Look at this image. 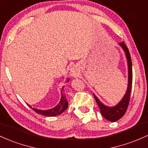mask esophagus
Masks as SVG:
<instances>
[{"label":"esophagus","instance_id":"obj_1","mask_svg":"<svg viewBox=\"0 0 148 148\" xmlns=\"http://www.w3.org/2000/svg\"><path fill=\"white\" fill-rule=\"evenodd\" d=\"M71 75H74L75 74V70L74 69H71Z\"/></svg>","mask_w":148,"mask_h":148}]
</instances>
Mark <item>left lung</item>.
Returning <instances> with one entry per match:
<instances>
[{
  "instance_id": "1",
  "label": "left lung",
  "mask_w": 148,
  "mask_h": 148,
  "mask_svg": "<svg viewBox=\"0 0 148 148\" xmlns=\"http://www.w3.org/2000/svg\"><path fill=\"white\" fill-rule=\"evenodd\" d=\"M119 45L122 47L126 53V58L128 60V67H129V84H128L127 91L125 94L124 97L123 98L121 102L113 108H108L105 106L103 103H100V100L97 98V97L94 95V98L95 99L97 104H98L99 108H100V112L103 117L109 120L110 121H116L119 120L120 118L122 117L124 115L125 112L127 110L130 101V96H131V88H132V82H133V72H132V62H131V55H130L129 50L127 46L125 45L124 42H121Z\"/></svg>"
}]
</instances>
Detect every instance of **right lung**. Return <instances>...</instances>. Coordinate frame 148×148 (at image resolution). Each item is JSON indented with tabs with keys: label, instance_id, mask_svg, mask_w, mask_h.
<instances>
[{
	"label": "right lung",
	"instance_id": "1",
	"mask_svg": "<svg viewBox=\"0 0 148 148\" xmlns=\"http://www.w3.org/2000/svg\"><path fill=\"white\" fill-rule=\"evenodd\" d=\"M68 82H69V80H68ZM67 107H68V103L67 101H66V96L62 93V97H61L60 101L59 104L57 105L56 108L50 109V110H37V109L33 108V110L34 112H36V113L40 114H42V115H44V116H58V115H60V114L62 113L67 108Z\"/></svg>",
	"mask_w": 148,
	"mask_h": 148
}]
</instances>
